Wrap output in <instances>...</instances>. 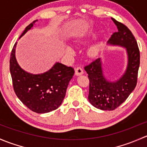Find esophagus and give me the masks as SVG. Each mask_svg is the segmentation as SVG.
I'll return each mask as SVG.
<instances>
[{"instance_id": "34e87169", "label": "esophagus", "mask_w": 147, "mask_h": 147, "mask_svg": "<svg viewBox=\"0 0 147 147\" xmlns=\"http://www.w3.org/2000/svg\"><path fill=\"white\" fill-rule=\"evenodd\" d=\"M84 74V69L81 67V66H78L75 69V74L76 76L82 75Z\"/></svg>"}]
</instances>
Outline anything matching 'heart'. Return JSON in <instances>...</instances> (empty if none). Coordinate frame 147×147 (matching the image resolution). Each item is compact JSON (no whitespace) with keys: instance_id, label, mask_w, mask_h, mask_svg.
Masks as SVG:
<instances>
[{"instance_id":"1","label":"heart","mask_w":147,"mask_h":147,"mask_svg":"<svg viewBox=\"0 0 147 147\" xmlns=\"http://www.w3.org/2000/svg\"><path fill=\"white\" fill-rule=\"evenodd\" d=\"M67 51H69V52H71L72 51V49L71 47H67ZM90 52L91 53H95L96 52V49L95 48H92L91 49H90Z\"/></svg>"}]
</instances>
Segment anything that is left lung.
<instances>
[{
  "mask_svg": "<svg viewBox=\"0 0 147 147\" xmlns=\"http://www.w3.org/2000/svg\"><path fill=\"white\" fill-rule=\"evenodd\" d=\"M118 32L109 39L110 45L126 48L128 62L125 74L116 81H109L102 73L100 58L84 67L88 74V100L92 105L102 110H113L126 100L135 88L140 63V54L136 39L129 28L112 18Z\"/></svg>",
  "mask_w": 147,
  "mask_h": 147,
  "instance_id": "8db88e82",
  "label": "left lung"
}]
</instances>
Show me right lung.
<instances>
[{"instance_id": "right-lung-1", "label": "right lung", "mask_w": 147, "mask_h": 147, "mask_svg": "<svg viewBox=\"0 0 147 147\" xmlns=\"http://www.w3.org/2000/svg\"><path fill=\"white\" fill-rule=\"evenodd\" d=\"M37 20L33 21L21 34L23 36ZM13 46L10 59V71L14 91L21 102L32 111L47 113L61 105L66 95L69 81L74 69L57 62L48 71L32 74L21 69L16 58V47Z\"/></svg>"}]
</instances>
